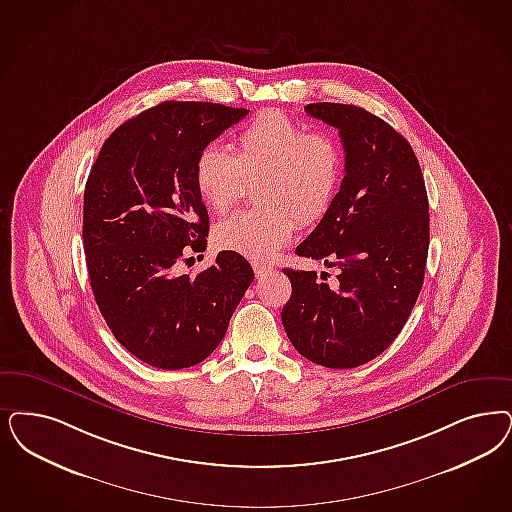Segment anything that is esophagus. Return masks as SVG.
Listing matches in <instances>:
<instances>
[{
    "label": "esophagus",
    "instance_id": "esophagus-1",
    "mask_svg": "<svg viewBox=\"0 0 512 512\" xmlns=\"http://www.w3.org/2000/svg\"><path fill=\"white\" fill-rule=\"evenodd\" d=\"M253 270H255V276H257V278H263L272 268L266 265H259V263H253Z\"/></svg>",
    "mask_w": 512,
    "mask_h": 512
}]
</instances>
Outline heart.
Masks as SVG:
<instances>
[{"mask_svg": "<svg viewBox=\"0 0 512 512\" xmlns=\"http://www.w3.org/2000/svg\"><path fill=\"white\" fill-rule=\"evenodd\" d=\"M344 176V155L327 132H308L282 111L257 115L236 138V153L210 143L194 160V187L213 212H225L257 179L263 204L221 219L213 240L221 249L253 261H270L293 238L297 221L310 225L335 200Z\"/></svg>", "mask_w": 512, "mask_h": 512, "instance_id": "heart-1", "label": "heart"}]
</instances>
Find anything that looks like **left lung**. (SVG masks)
<instances>
[{
  "instance_id": "obj_1",
  "label": "left lung",
  "mask_w": 512,
  "mask_h": 512,
  "mask_svg": "<svg viewBox=\"0 0 512 512\" xmlns=\"http://www.w3.org/2000/svg\"><path fill=\"white\" fill-rule=\"evenodd\" d=\"M304 109L338 128L346 176L295 253L336 266L338 276L329 287L314 270L283 268L293 287L283 329L312 363L353 369L389 348L422 291L429 202L410 143L386 121L348 104Z\"/></svg>"
}]
</instances>
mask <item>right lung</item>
Listing matches in <instances>:
<instances>
[{"label": "right lung", "instance_id": "1", "mask_svg": "<svg viewBox=\"0 0 512 512\" xmlns=\"http://www.w3.org/2000/svg\"><path fill=\"white\" fill-rule=\"evenodd\" d=\"M247 113L162 102L121 124L90 170L83 206L90 287L111 333L151 367L176 371L204 361L255 278L236 251H219L196 276L176 272L185 253L208 242L196 155Z\"/></svg>", "mask_w": 512, "mask_h": 512}]
</instances>
